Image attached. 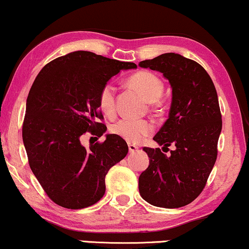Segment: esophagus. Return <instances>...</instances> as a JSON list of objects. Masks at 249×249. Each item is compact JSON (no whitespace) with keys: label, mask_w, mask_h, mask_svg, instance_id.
Wrapping results in <instances>:
<instances>
[{"label":"esophagus","mask_w":249,"mask_h":249,"mask_svg":"<svg viewBox=\"0 0 249 249\" xmlns=\"http://www.w3.org/2000/svg\"><path fill=\"white\" fill-rule=\"evenodd\" d=\"M128 148H129V153H134L138 149V147L136 145H132V144H129L128 145Z\"/></svg>","instance_id":"esophagus-1"}]
</instances>
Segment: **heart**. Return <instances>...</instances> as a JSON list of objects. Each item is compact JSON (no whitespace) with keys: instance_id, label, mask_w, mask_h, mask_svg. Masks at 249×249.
Here are the masks:
<instances>
[{"instance_id":"obj_1","label":"heart","mask_w":249,"mask_h":249,"mask_svg":"<svg viewBox=\"0 0 249 249\" xmlns=\"http://www.w3.org/2000/svg\"><path fill=\"white\" fill-rule=\"evenodd\" d=\"M128 84L135 87L149 103H154L161 98L164 91V85L154 73L148 71H138L128 78ZM98 105L102 112L111 115L115 111V87L113 84H107L102 87L98 95ZM154 125L144 119L124 118L111 125V131L131 144H138L146 136L151 135Z\"/></svg>"}]
</instances>
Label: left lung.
<instances>
[{
    "label": "left lung",
    "mask_w": 249,
    "mask_h": 249,
    "mask_svg": "<svg viewBox=\"0 0 249 249\" xmlns=\"http://www.w3.org/2000/svg\"><path fill=\"white\" fill-rule=\"evenodd\" d=\"M139 67L160 71L171 85L169 118L153 139L176 147L170 155L144 147L149 165L139 176V193L152 205L178 209L203 192L216 161L222 129L216 89L200 64L180 54H161Z\"/></svg>",
    "instance_id": "left-lung-1"
}]
</instances>
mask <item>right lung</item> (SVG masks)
Listing matches in <instances>:
<instances>
[{"mask_svg": "<svg viewBox=\"0 0 249 249\" xmlns=\"http://www.w3.org/2000/svg\"><path fill=\"white\" fill-rule=\"evenodd\" d=\"M132 62L87 51L56 57L37 74L30 88L22 124L29 166L47 196L57 205L79 210L97 203L105 193V176L128 153L117 135L86 148V132L101 137L107 125L98 105L102 87Z\"/></svg>", "mask_w": 249, "mask_h": 249, "instance_id": "obj_1", "label": "right lung"}]
</instances>
